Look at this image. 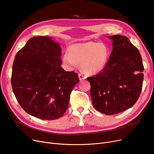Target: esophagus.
Wrapping results in <instances>:
<instances>
[{
	"label": "esophagus",
	"instance_id": "1",
	"mask_svg": "<svg viewBox=\"0 0 154 154\" xmlns=\"http://www.w3.org/2000/svg\"><path fill=\"white\" fill-rule=\"evenodd\" d=\"M79 78L80 81H82V80L85 79L86 78V77L83 74V73H79Z\"/></svg>",
	"mask_w": 154,
	"mask_h": 154
}]
</instances>
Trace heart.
<instances>
[{"label":"heart","mask_w":154,"mask_h":154,"mask_svg":"<svg viewBox=\"0 0 154 154\" xmlns=\"http://www.w3.org/2000/svg\"><path fill=\"white\" fill-rule=\"evenodd\" d=\"M109 57V50L106 45L90 42L72 45L70 52L65 53L63 60L65 64L71 66L81 63L84 72L96 74L105 68Z\"/></svg>","instance_id":"obj_1"}]
</instances>
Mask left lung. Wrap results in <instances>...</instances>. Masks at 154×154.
<instances>
[{"label": "left lung", "mask_w": 154, "mask_h": 154, "mask_svg": "<svg viewBox=\"0 0 154 154\" xmlns=\"http://www.w3.org/2000/svg\"><path fill=\"white\" fill-rule=\"evenodd\" d=\"M113 49L105 68L88 78L92 105L106 115L118 114L134 105L140 97L144 66L137 48L122 35L109 37Z\"/></svg>", "instance_id": "1"}]
</instances>
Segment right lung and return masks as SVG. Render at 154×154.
<instances>
[{"instance_id": "1", "label": "right lung", "mask_w": 154, "mask_h": 154, "mask_svg": "<svg viewBox=\"0 0 154 154\" xmlns=\"http://www.w3.org/2000/svg\"><path fill=\"white\" fill-rule=\"evenodd\" d=\"M61 47L48 36L29 39L12 65V91L21 108L42 119L62 117L69 106L78 74L61 67Z\"/></svg>"}]
</instances>
